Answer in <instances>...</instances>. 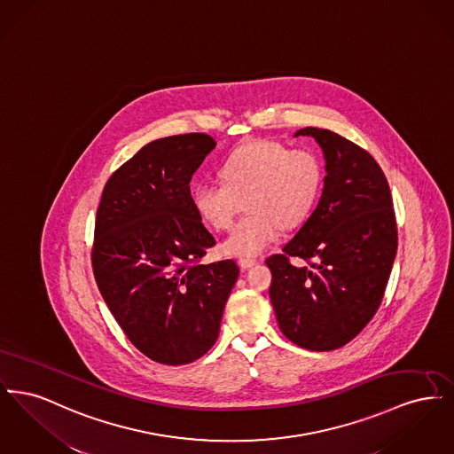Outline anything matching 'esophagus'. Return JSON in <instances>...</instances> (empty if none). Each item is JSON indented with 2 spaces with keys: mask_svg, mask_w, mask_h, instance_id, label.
<instances>
[{
  "mask_svg": "<svg viewBox=\"0 0 454 454\" xmlns=\"http://www.w3.org/2000/svg\"><path fill=\"white\" fill-rule=\"evenodd\" d=\"M238 263H239V267H241V269H250V267L257 265V263H259V260L250 259V257H241V259L238 260Z\"/></svg>",
  "mask_w": 454,
  "mask_h": 454,
  "instance_id": "34e87169",
  "label": "esophagus"
}]
</instances>
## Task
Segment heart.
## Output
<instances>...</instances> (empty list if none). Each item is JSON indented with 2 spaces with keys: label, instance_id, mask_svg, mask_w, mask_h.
Here are the masks:
<instances>
[{
  "label": "heart",
  "instance_id": "heart-1",
  "mask_svg": "<svg viewBox=\"0 0 454 454\" xmlns=\"http://www.w3.org/2000/svg\"><path fill=\"white\" fill-rule=\"evenodd\" d=\"M223 184H199L192 204L199 217L217 231L230 230L221 245L226 255L255 257L284 228H298L311 215L324 184V168L309 150H289L276 141H252L223 163Z\"/></svg>",
  "mask_w": 454,
  "mask_h": 454
}]
</instances>
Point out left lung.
Instances as JSON below:
<instances>
[{
	"mask_svg": "<svg viewBox=\"0 0 454 454\" xmlns=\"http://www.w3.org/2000/svg\"><path fill=\"white\" fill-rule=\"evenodd\" d=\"M324 150V194L317 209L265 263L282 333L308 350L346 346L383 301L398 247L388 180L376 160L337 132L304 128ZM291 256L308 266H293Z\"/></svg>",
	"mask_w": 454,
	"mask_h": 454,
	"instance_id": "8db88e82",
	"label": "left lung"
}]
</instances>
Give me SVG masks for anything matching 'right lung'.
<instances>
[{
  "mask_svg": "<svg viewBox=\"0 0 454 454\" xmlns=\"http://www.w3.org/2000/svg\"><path fill=\"white\" fill-rule=\"evenodd\" d=\"M215 146L202 132L153 141L110 175L97 209V286L132 346L160 364L194 363L215 346L239 274L235 260L200 262L216 239L189 184Z\"/></svg>",
  "mask_w": 454,
  "mask_h": 454,
  "instance_id": "add662e5",
  "label": "right lung"
}]
</instances>
